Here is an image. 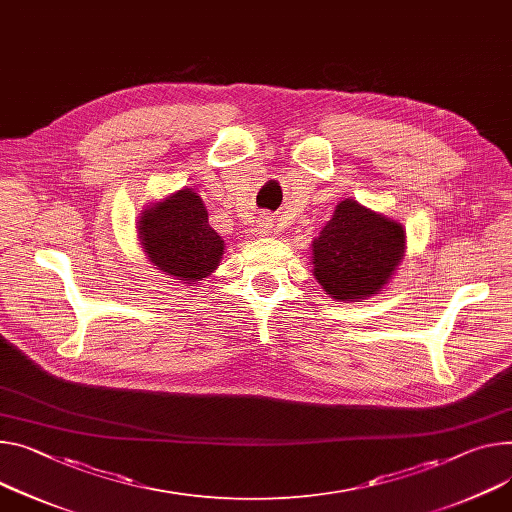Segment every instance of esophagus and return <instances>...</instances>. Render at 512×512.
Segmentation results:
<instances>
[{
	"label": "esophagus",
	"mask_w": 512,
	"mask_h": 512,
	"mask_svg": "<svg viewBox=\"0 0 512 512\" xmlns=\"http://www.w3.org/2000/svg\"><path fill=\"white\" fill-rule=\"evenodd\" d=\"M256 227H258L260 233L268 235V233H270V227H272V219H270L268 215H262V217L258 219V225H256Z\"/></svg>",
	"instance_id": "esophagus-1"
}]
</instances>
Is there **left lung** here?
Wrapping results in <instances>:
<instances>
[{"mask_svg": "<svg viewBox=\"0 0 512 512\" xmlns=\"http://www.w3.org/2000/svg\"><path fill=\"white\" fill-rule=\"evenodd\" d=\"M406 256L402 223L355 199L336 205L332 219L311 242L313 277L336 301L377 295Z\"/></svg>", "mask_w": 512, "mask_h": 512, "instance_id": "1", "label": "left lung"}]
</instances>
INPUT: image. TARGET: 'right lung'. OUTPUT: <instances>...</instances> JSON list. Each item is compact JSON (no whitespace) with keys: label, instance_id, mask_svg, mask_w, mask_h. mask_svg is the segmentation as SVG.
<instances>
[{"label":"right lung","instance_id":"obj_1","mask_svg":"<svg viewBox=\"0 0 512 512\" xmlns=\"http://www.w3.org/2000/svg\"><path fill=\"white\" fill-rule=\"evenodd\" d=\"M137 238L157 272L188 287L211 277L225 250L209 225L203 199L192 188H180L147 205L137 219Z\"/></svg>","mask_w":512,"mask_h":512}]
</instances>
